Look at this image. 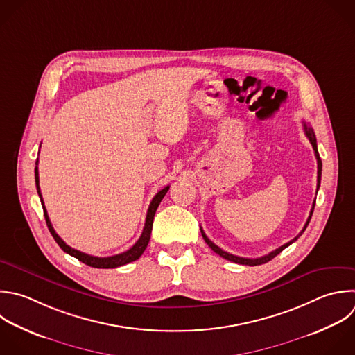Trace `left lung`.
<instances>
[{"label":"left lung","instance_id":"8db88e82","mask_svg":"<svg viewBox=\"0 0 355 355\" xmlns=\"http://www.w3.org/2000/svg\"><path fill=\"white\" fill-rule=\"evenodd\" d=\"M304 132H305V136L308 137L309 143L312 144V148H313V151H315V157H316V161H318V184H316V189H319V186H320V175H322V161H320V157H319V153H318V147H316V137H315V135H313V130H312L309 126H306L305 123H304ZM313 207H315V201H313V204H312V209H311V212H309V216H308V219H306V222H305V225H304L302 230L300 232V234H298L297 237H294V239H293V240H290L288 243L283 244L282 247L276 248L275 251H272V252H269V254H266V255H263V257H259V258H243V257H237V255L229 254V252L223 251L222 248H219L215 243H212V241L207 237V234L204 233V230H202V229H201V234H202V237H204L205 243L212 248V251H215V252H216L218 255H220L222 258H225V259H227V261H232V262H236V263L255 266V265L266 263L268 261L273 259L277 254H280L286 247H288L291 243H294V241H295V240H297V239L304 233V230L306 229V226H308V223H309V220H311V216H312V212H313Z\"/></svg>","mask_w":355,"mask_h":355}]
</instances>
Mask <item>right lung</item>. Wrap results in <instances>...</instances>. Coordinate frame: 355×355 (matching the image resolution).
<instances>
[{"label":"right lung","instance_id":"obj_1","mask_svg":"<svg viewBox=\"0 0 355 355\" xmlns=\"http://www.w3.org/2000/svg\"><path fill=\"white\" fill-rule=\"evenodd\" d=\"M39 159L36 161V168H35V179H36V187H37V193L40 196V200H42V204H43V209H44V216H46V222H47V226H49V230L50 233L53 234L54 240L58 243V245L65 251L68 252L69 255L78 258L79 261H82L83 263L89 265V266H93V268H100V269H108V268H118V266H122V265H126L129 262H133L136 259H139L141 257V254L144 252V250L147 248L148 245V241H150V237H151V230H153V220H154V215H155V211L159 205V202L162 201L164 196L168 193L169 190V186L164 187L161 191H158L155 194V197L153 198L150 207H148V211H147V218H146V223H144V229H143V233L140 236V239L136 241V244L133 247H130L128 251L125 252H121V254H116V255H112V257H94V255H89L86 252H82V251H78L72 247H69L54 230L51 222H50V218H49V214H47V209L44 207V202H43V198H42V191H40V186H39Z\"/></svg>","mask_w":355,"mask_h":355}]
</instances>
